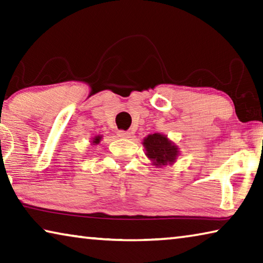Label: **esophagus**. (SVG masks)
I'll return each instance as SVG.
<instances>
[{"label":"esophagus","instance_id":"esophagus-1","mask_svg":"<svg viewBox=\"0 0 263 263\" xmlns=\"http://www.w3.org/2000/svg\"><path fill=\"white\" fill-rule=\"evenodd\" d=\"M117 136L121 137V138H130L131 133L127 132V131H118L117 132Z\"/></svg>","mask_w":263,"mask_h":263}]
</instances>
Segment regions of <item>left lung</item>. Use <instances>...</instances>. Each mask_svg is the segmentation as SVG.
<instances>
[{"label":"left lung","instance_id":"obj_1","mask_svg":"<svg viewBox=\"0 0 263 263\" xmlns=\"http://www.w3.org/2000/svg\"><path fill=\"white\" fill-rule=\"evenodd\" d=\"M142 145L146 149L147 158L157 167L173 164L179 157L180 151L177 146L166 136L160 135V133L148 135L142 141Z\"/></svg>","mask_w":263,"mask_h":263}]
</instances>
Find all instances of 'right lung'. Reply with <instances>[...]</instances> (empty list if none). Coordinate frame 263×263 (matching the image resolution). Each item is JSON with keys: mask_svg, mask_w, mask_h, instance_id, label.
Listing matches in <instances>:
<instances>
[{"mask_svg": "<svg viewBox=\"0 0 263 263\" xmlns=\"http://www.w3.org/2000/svg\"><path fill=\"white\" fill-rule=\"evenodd\" d=\"M101 138H102L101 136H97V137H95V138H94V140H92V144H96V145H97V144H100Z\"/></svg>", "mask_w": 263, "mask_h": 263, "instance_id": "right-lung-1", "label": "right lung"}]
</instances>
